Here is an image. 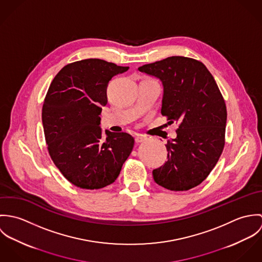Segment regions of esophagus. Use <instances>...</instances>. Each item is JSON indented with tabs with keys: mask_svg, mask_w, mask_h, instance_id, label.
<instances>
[{
	"mask_svg": "<svg viewBox=\"0 0 262 262\" xmlns=\"http://www.w3.org/2000/svg\"><path fill=\"white\" fill-rule=\"evenodd\" d=\"M145 140H147V137L146 136H144V135H137L136 137H135V141L137 142V143H141V142H144Z\"/></svg>",
	"mask_w": 262,
	"mask_h": 262,
	"instance_id": "1",
	"label": "esophagus"
}]
</instances>
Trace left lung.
<instances>
[{
    "label": "left lung",
    "instance_id": "left-lung-1",
    "mask_svg": "<svg viewBox=\"0 0 262 262\" xmlns=\"http://www.w3.org/2000/svg\"><path fill=\"white\" fill-rule=\"evenodd\" d=\"M138 71L162 82L161 114L180 125L177 137L165 145L167 161L152 171L154 182L170 190L199 186L224 148L227 110L213 75L201 61L184 56H170Z\"/></svg>",
    "mask_w": 262,
    "mask_h": 262
}]
</instances>
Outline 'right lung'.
I'll use <instances>...</instances> for the list:
<instances>
[{"label": "right lung", "mask_w": 262, "mask_h": 262, "mask_svg": "<svg viewBox=\"0 0 262 262\" xmlns=\"http://www.w3.org/2000/svg\"><path fill=\"white\" fill-rule=\"evenodd\" d=\"M128 67L98 58L66 66L53 78L42 108V124L49 155L73 185L98 189L113 184L130 155L134 138L128 133L101 129L107 86Z\"/></svg>", "instance_id": "obj_1"}]
</instances>
